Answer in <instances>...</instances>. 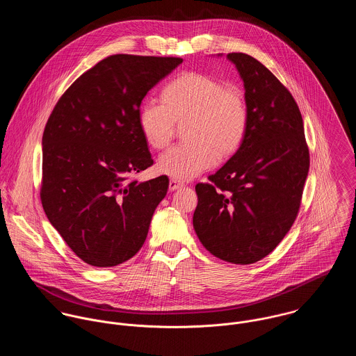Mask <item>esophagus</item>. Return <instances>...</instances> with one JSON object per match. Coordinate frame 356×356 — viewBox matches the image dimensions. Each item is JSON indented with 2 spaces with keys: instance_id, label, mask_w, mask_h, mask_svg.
Segmentation results:
<instances>
[{
  "instance_id": "esophagus-1",
  "label": "esophagus",
  "mask_w": 356,
  "mask_h": 356,
  "mask_svg": "<svg viewBox=\"0 0 356 356\" xmlns=\"http://www.w3.org/2000/svg\"><path fill=\"white\" fill-rule=\"evenodd\" d=\"M168 186H170V191H177V189L182 188V186H184V184L172 178V179H170V184H168Z\"/></svg>"
}]
</instances>
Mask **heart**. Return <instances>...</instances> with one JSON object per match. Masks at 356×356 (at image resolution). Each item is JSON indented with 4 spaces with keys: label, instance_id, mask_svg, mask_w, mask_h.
I'll return each mask as SVG.
<instances>
[{
    "label": "heart",
    "instance_id": "obj_1",
    "mask_svg": "<svg viewBox=\"0 0 356 356\" xmlns=\"http://www.w3.org/2000/svg\"><path fill=\"white\" fill-rule=\"evenodd\" d=\"M163 102L148 100L140 109V129L153 149H164L174 140L177 124H185L186 143L163 153L161 174L191 179L227 157L243 144L248 124L247 99L236 86L203 72H185L167 83Z\"/></svg>",
    "mask_w": 356,
    "mask_h": 356
}]
</instances>
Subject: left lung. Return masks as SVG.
<instances>
[{"instance_id":"1","label":"left lung","mask_w":356,"mask_h":356,"mask_svg":"<svg viewBox=\"0 0 356 356\" xmlns=\"http://www.w3.org/2000/svg\"><path fill=\"white\" fill-rule=\"evenodd\" d=\"M245 88L250 124L237 152L197 184L193 227L219 259L251 264L291 230L309 168L303 118L291 92L260 61L229 53Z\"/></svg>"}]
</instances>
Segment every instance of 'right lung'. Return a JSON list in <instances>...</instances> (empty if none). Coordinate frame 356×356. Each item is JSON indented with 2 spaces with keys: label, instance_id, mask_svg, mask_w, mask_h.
I'll return each instance as SVG.
<instances>
[{
  "label": "right lung",
  "instance_id": "add662e5",
  "mask_svg": "<svg viewBox=\"0 0 356 356\" xmlns=\"http://www.w3.org/2000/svg\"><path fill=\"white\" fill-rule=\"evenodd\" d=\"M182 61L108 56L83 72L51 111L42 137L41 202L65 244L90 266H118L145 243L168 178H130L153 164L140 106Z\"/></svg>",
  "mask_w": 356,
  "mask_h": 356
}]
</instances>
